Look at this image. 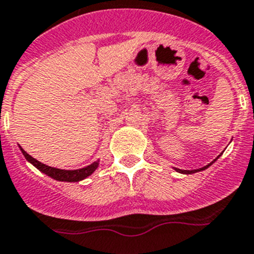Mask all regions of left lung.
Here are the masks:
<instances>
[{
	"instance_id": "8db88e82",
	"label": "left lung",
	"mask_w": 254,
	"mask_h": 254,
	"mask_svg": "<svg viewBox=\"0 0 254 254\" xmlns=\"http://www.w3.org/2000/svg\"><path fill=\"white\" fill-rule=\"evenodd\" d=\"M220 155H222V153H220ZM220 155H219V156H220ZM219 156H218L217 159L214 160V161H211L210 164L206 165V166H204V167H201V169H196V170H180V169H176V167H175V170H176V171H178V173H181V174H194V173H197V171H203V170L208 169V167L210 166V165H213L214 162L217 161V160L219 159Z\"/></svg>"
}]
</instances>
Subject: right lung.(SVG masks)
I'll return each mask as SVG.
<instances>
[{
    "instance_id": "add662e5",
    "label": "right lung",
    "mask_w": 254,
    "mask_h": 254,
    "mask_svg": "<svg viewBox=\"0 0 254 254\" xmlns=\"http://www.w3.org/2000/svg\"><path fill=\"white\" fill-rule=\"evenodd\" d=\"M20 150L22 152V155L25 156V159L30 162V164L34 165L37 170H40L41 173H44L45 175L50 176L54 180L58 181H68V183H78L80 180H84L85 178H88L89 175H92L94 173L97 167H98L99 161L93 162L92 165L89 166H85L83 169H78V170H62V169H57V167H51L48 166V165L43 164V162L37 161L36 159H34L32 156H30L24 148H21Z\"/></svg>"
}]
</instances>
